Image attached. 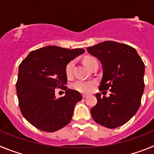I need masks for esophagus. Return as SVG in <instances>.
<instances>
[{
  "instance_id": "obj_1",
  "label": "esophagus",
  "mask_w": 154,
  "mask_h": 154,
  "mask_svg": "<svg viewBox=\"0 0 154 154\" xmlns=\"http://www.w3.org/2000/svg\"><path fill=\"white\" fill-rule=\"evenodd\" d=\"M87 95H85V94H82V98H83V99H85V98H87Z\"/></svg>"
}]
</instances>
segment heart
<instances>
[{
	"label": "heart",
	"mask_w": 154,
	"mask_h": 154,
	"mask_svg": "<svg viewBox=\"0 0 154 154\" xmlns=\"http://www.w3.org/2000/svg\"><path fill=\"white\" fill-rule=\"evenodd\" d=\"M96 61V59L93 58H86L85 59V62L88 66H90L91 64ZM75 62L74 61H70L65 66V74L67 77H72L73 74V70H74ZM93 82L91 81H84V80H76L74 82L71 84V88L75 91L82 92V93H89L92 90V87L94 85Z\"/></svg>",
	"instance_id": "1"
}]
</instances>
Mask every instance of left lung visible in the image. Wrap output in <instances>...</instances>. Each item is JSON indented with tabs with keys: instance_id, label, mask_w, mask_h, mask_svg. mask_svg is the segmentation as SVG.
Instances as JSON below:
<instances>
[{
	"instance_id": "obj_1",
	"label": "left lung",
	"mask_w": 154,
	"mask_h": 154,
	"mask_svg": "<svg viewBox=\"0 0 154 154\" xmlns=\"http://www.w3.org/2000/svg\"><path fill=\"white\" fill-rule=\"evenodd\" d=\"M103 65L99 89H109V97L96 93L97 104L91 109L95 122L114 129L127 123L137 113L144 90V63L135 48L106 41L87 48Z\"/></svg>"
}]
</instances>
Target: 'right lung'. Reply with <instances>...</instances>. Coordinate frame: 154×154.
Segmentation results:
<instances>
[{
    "mask_svg": "<svg viewBox=\"0 0 154 154\" xmlns=\"http://www.w3.org/2000/svg\"><path fill=\"white\" fill-rule=\"evenodd\" d=\"M84 51L46 46L31 51L19 65L16 83L19 107L37 129L51 133L70 123L75 106L82 97L78 91L64 85L67 83L65 66ZM56 88L65 90L66 96L55 97Z\"/></svg>",
    "mask_w": 154,
    "mask_h": 154,
    "instance_id": "right-lung-1",
    "label": "right lung"
}]
</instances>
